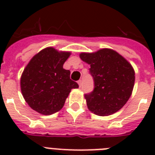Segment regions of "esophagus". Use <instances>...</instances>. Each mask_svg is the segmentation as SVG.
I'll list each match as a JSON object with an SVG mask.
<instances>
[{"label": "esophagus", "mask_w": 155, "mask_h": 155, "mask_svg": "<svg viewBox=\"0 0 155 155\" xmlns=\"http://www.w3.org/2000/svg\"><path fill=\"white\" fill-rule=\"evenodd\" d=\"M78 84H79V86H80V87H81V86H82V80H80L79 81H78Z\"/></svg>", "instance_id": "34e87169"}]
</instances>
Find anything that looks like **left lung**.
Wrapping results in <instances>:
<instances>
[{
    "label": "left lung",
    "instance_id": "1",
    "mask_svg": "<svg viewBox=\"0 0 155 155\" xmlns=\"http://www.w3.org/2000/svg\"><path fill=\"white\" fill-rule=\"evenodd\" d=\"M88 63L94 80V89L85 94L87 108L98 116H108L120 110L132 94L134 85V68L124 57L111 49L94 53H81Z\"/></svg>",
    "mask_w": 155,
    "mask_h": 155
}]
</instances>
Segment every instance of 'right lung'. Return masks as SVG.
Segmentation results:
<instances>
[{"label": "right lung", "mask_w": 155, "mask_h": 155, "mask_svg": "<svg viewBox=\"0 0 155 155\" xmlns=\"http://www.w3.org/2000/svg\"><path fill=\"white\" fill-rule=\"evenodd\" d=\"M70 54L47 47L30 59L21 77V90L32 109L53 114L63 108L71 90L79 87L70 79V71L63 68Z\"/></svg>", "instance_id": "1"}]
</instances>
